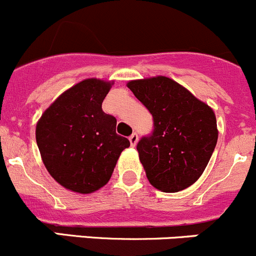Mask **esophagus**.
Wrapping results in <instances>:
<instances>
[{
  "mask_svg": "<svg viewBox=\"0 0 256 256\" xmlns=\"http://www.w3.org/2000/svg\"><path fill=\"white\" fill-rule=\"evenodd\" d=\"M128 140H130V144H131V146H136V144H138V134H136V132H134L132 135H131L130 138H128Z\"/></svg>",
  "mask_w": 256,
  "mask_h": 256,
  "instance_id": "1",
  "label": "esophagus"
}]
</instances>
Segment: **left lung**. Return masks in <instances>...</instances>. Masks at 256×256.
<instances>
[{
    "instance_id": "8db88e82",
    "label": "left lung",
    "mask_w": 256,
    "mask_h": 256,
    "mask_svg": "<svg viewBox=\"0 0 256 256\" xmlns=\"http://www.w3.org/2000/svg\"><path fill=\"white\" fill-rule=\"evenodd\" d=\"M128 88L154 118V131L138 144L147 180L157 190L174 193L198 180L218 140L212 108L167 76L131 80Z\"/></svg>"
}]
</instances>
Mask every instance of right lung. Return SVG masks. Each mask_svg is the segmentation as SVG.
Segmentation results:
<instances>
[{
	"mask_svg": "<svg viewBox=\"0 0 256 256\" xmlns=\"http://www.w3.org/2000/svg\"><path fill=\"white\" fill-rule=\"evenodd\" d=\"M112 82L85 79L56 98L36 126L43 164L64 188L88 194L109 182L130 141L116 134V118L102 104Z\"/></svg>",
	"mask_w": 256,
	"mask_h": 256,
	"instance_id": "right-lung-1",
	"label": "right lung"
}]
</instances>
